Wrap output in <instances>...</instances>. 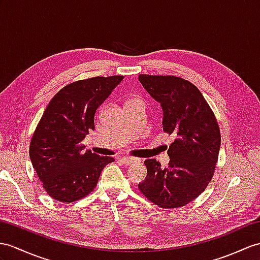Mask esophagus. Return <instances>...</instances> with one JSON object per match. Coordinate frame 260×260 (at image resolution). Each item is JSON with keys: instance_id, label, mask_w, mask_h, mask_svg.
<instances>
[{"instance_id": "1", "label": "esophagus", "mask_w": 260, "mask_h": 260, "mask_svg": "<svg viewBox=\"0 0 260 260\" xmlns=\"http://www.w3.org/2000/svg\"><path fill=\"white\" fill-rule=\"evenodd\" d=\"M121 161L125 164V166H132V164H136V163L140 162V160L137 159V157H130V156L122 157Z\"/></svg>"}]
</instances>
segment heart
Instances as JSON below:
<instances>
[{
	"mask_svg": "<svg viewBox=\"0 0 260 260\" xmlns=\"http://www.w3.org/2000/svg\"><path fill=\"white\" fill-rule=\"evenodd\" d=\"M132 100H140V99H131V100H129V101H132ZM129 101H128V103H129Z\"/></svg>",
	"mask_w": 260,
	"mask_h": 260,
	"instance_id": "heart-1",
	"label": "heart"
}]
</instances>
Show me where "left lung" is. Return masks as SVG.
<instances>
[{"mask_svg":"<svg viewBox=\"0 0 260 260\" xmlns=\"http://www.w3.org/2000/svg\"><path fill=\"white\" fill-rule=\"evenodd\" d=\"M147 91L163 108V131L175 139L168 150L169 167L144 162L148 176L140 192L164 210L188 204L205 191L220 148L218 122L204 96L188 80L167 75H139Z\"/></svg>","mask_w":260,"mask_h":260,"instance_id":"1","label":"left lung"}]
</instances>
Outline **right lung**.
Returning <instances> with one entry per match:
<instances>
[{
  "label": "right lung",
  "mask_w": 260,
  "mask_h": 260,
  "mask_svg": "<svg viewBox=\"0 0 260 260\" xmlns=\"http://www.w3.org/2000/svg\"><path fill=\"white\" fill-rule=\"evenodd\" d=\"M123 76L74 81L49 101L29 144V157L50 198L61 203L84 199L97 186L104 168L115 159L84 151V138L94 129L99 106Z\"/></svg>",
  "instance_id": "obj_1"
}]
</instances>
